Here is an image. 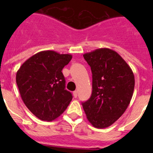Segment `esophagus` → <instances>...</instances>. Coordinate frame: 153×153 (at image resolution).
I'll return each instance as SVG.
<instances>
[{
  "label": "esophagus",
  "instance_id": "obj_1",
  "mask_svg": "<svg viewBox=\"0 0 153 153\" xmlns=\"http://www.w3.org/2000/svg\"><path fill=\"white\" fill-rule=\"evenodd\" d=\"M73 95H74V97H75V98H76V97H77V91H74V93H73Z\"/></svg>",
  "mask_w": 153,
  "mask_h": 153
}]
</instances>
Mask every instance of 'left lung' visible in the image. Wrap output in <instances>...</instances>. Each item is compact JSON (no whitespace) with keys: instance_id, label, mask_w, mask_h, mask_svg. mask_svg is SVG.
<instances>
[{"instance_id":"left-lung-1","label":"left lung","mask_w":153,"mask_h":153,"mask_svg":"<svg viewBox=\"0 0 153 153\" xmlns=\"http://www.w3.org/2000/svg\"><path fill=\"white\" fill-rule=\"evenodd\" d=\"M91 67L93 91L83 102L89 122L96 128L110 126L124 113L132 99L135 77L126 62L118 53L100 48L83 54Z\"/></svg>"}]
</instances>
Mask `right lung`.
Returning <instances> with one entry per match:
<instances>
[{
	"label": "right lung",
	"instance_id": "1",
	"mask_svg": "<svg viewBox=\"0 0 153 153\" xmlns=\"http://www.w3.org/2000/svg\"><path fill=\"white\" fill-rule=\"evenodd\" d=\"M71 54L53 51H40L27 59L16 74L23 102L30 111L44 121H52L65 111L73 97L65 90L63 67Z\"/></svg>",
	"mask_w": 153,
	"mask_h": 153
}]
</instances>
